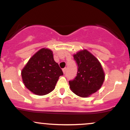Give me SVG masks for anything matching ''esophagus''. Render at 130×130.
Returning <instances> with one entry per match:
<instances>
[{"label":"esophagus","instance_id":"1","mask_svg":"<svg viewBox=\"0 0 130 130\" xmlns=\"http://www.w3.org/2000/svg\"><path fill=\"white\" fill-rule=\"evenodd\" d=\"M66 70H67V68H64L62 69V71H63V73L64 74L65 73V72H66Z\"/></svg>","mask_w":130,"mask_h":130}]
</instances>
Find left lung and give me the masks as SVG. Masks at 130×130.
<instances>
[{"mask_svg": "<svg viewBox=\"0 0 130 130\" xmlns=\"http://www.w3.org/2000/svg\"><path fill=\"white\" fill-rule=\"evenodd\" d=\"M77 65V76L70 80L71 90L80 97H88L100 89L104 80V73L98 60L87 50L74 54Z\"/></svg>", "mask_w": 130, "mask_h": 130, "instance_id": "1", "label": "left lung"}]
</instances>
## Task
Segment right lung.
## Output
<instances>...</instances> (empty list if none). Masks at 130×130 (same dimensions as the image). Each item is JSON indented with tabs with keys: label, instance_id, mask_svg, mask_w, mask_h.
Wrapping results in <instances>:
<instances>
[{
	"label": "right lung",
	"instance_id": "right-lung-1",
	"mask_svg": "<svg viewBox=\"0 0 130 130\" xmlns=\"http://www.w3.org/2000/svg\"><path fill=\"white\" fill-rule=\"evenodd\" d=\"M63 74L54 60L53 51L42 48L33 56L22 70L25 86L37 95H44L55 89L59 76Z\"/></svg>",
	"mask_w": 130,
	"mask_h": 130
}]
</instances>
